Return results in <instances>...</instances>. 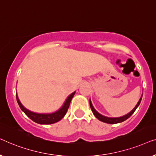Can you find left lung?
<instances>
[{
    "instance_id": "left-lung-1",
    "label": "left lung",
    "mask_w": 156,
    "mask_h": 156,
    "mask_svg": "<svg viewBox=\"0 0 156 156\" xmlns=\"http://www.w3.org/2000/svg\"><path fill=\"white\" fill-rule=\"evenodd\" d=\"M142 99V96L140 98V100L139 102H138L137 105H136L134 108H133L132 110H131L130 112L127 114V115L123 116V117H105V116H103L102 115H100L99 112H98L97 111L95 110V108H94L93 105H92V102L90 101V108L92 109V111H93V115L95 116V117L97 118L100 120L101 122H103L105 123H107V124H117V123H120V122H122L125 121V120H126L128 118H129L131 117V115H132V114L134 112L136 109L138 107H139V105H140V103H141V101Z\"/></svg>"
}]
</instances>
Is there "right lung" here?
<instances>
[{"label": "right lung", "mask_w": 156, "mask_h": 156, "mask_svg": "<svg viewBox=\"0 0 156 156\" xmlns=\"http://www.w3.org/2000/svg\"><path fill=\"white\" fill-rule=\"evenodd\" d=\"M75 93L76 92H73V93H71V95L67 98V99L65 101L64 104L63 105V106L61 107L58 110L56 111L55 112L49 113V114L36 113V112H33L28 110V109H26L25 107L21 104V102H20L17 94H16V98H17V103H18L19 106L22 109V111L24 112V113H25V115L30 118V119H31L32 121H34V122L38 123V124H54V123H56L57 122L60 121V120L64 117L65 115L67 112L68 109H69L70 103H71L72 98H73L74 95H75Z\"/></svg>", "instance_id": "1"}]
</instances>
